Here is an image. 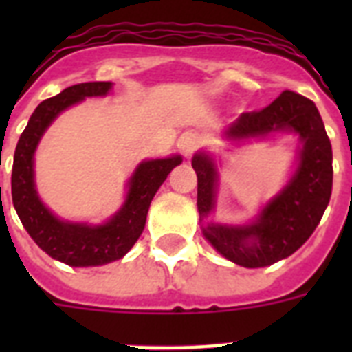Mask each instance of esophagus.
<instances>
[{
	"instance_id": "1",
	"label": "esophagus",
	"mask_w": 352,
	"mask_h": 352,
	"mask_svg": "<svg viewBox=\"0 0 352 352\" xmlns=\"http://www.w3.org/2000/svg\"><path fill=\"white\" fill-rule=\"evenodd\" d=\"M179 148H181V151L186 155V157H190V155H192L193 151L199 148V138L195 137V135H186V137L181 138Z\"/></svg>"
}]
</instances>
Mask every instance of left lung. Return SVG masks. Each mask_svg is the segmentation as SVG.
<instances>
[{
    "mask_svg": "<svg viewBox=\"0 0 352 352\" xmlns=\"http://www.w3.org/2000/svg\"><path fill=\"white\" fill-rule=\"evenodd\" d=\"M276 131H292L301 140L298 168L289 184L267 203L256 221L245 226L208 223L204 237L221 256L246 268L268 267L294 254L316 230L333 192V148L314 102L283 91L261 111L243 113L225 131V138L246 140ZM197 208L201 221L215 204L217 166L208 153H195Z\"/></svg>",
    "mask_w": 352,
    "mask_h": 352,
    "instance_id": "obj_1",
    "label": "left lung"
}]
</instances>
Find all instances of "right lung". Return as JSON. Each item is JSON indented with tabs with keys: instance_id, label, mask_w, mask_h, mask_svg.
I'll list each match as a JSON object with an SVG mask.
<instances>
[{
	"instance_id": "1",
	"label": "right lung",
	"mask_w": 352,
	"mask_h": 352,
	"mask_svg": "<svg viewBox=\"0 0 352 352\" xmlns=\"http://www.w3.org/2000/svg\"><path fill=\"white\" fill-rule=\"evenodd\" d=\"M111 85V82L76 84L41 102L14 151L12 203L19 221L41 250L69 267H98L126 256L146 226L151 199L170 171L182 162L181 155L140 162L127 182L126 203L104 225L62 221L43 206L34 186V151L41 135L67 107L87 96L107 95Z\"/></svg>"
}]
</instances>
